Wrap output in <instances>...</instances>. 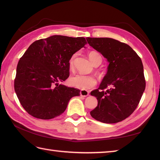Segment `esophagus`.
<instances>
[{
    "label": "esophagus",
    "mask_w": 160,
    "mask_h": 160,
    "mask_svg": "<svg viewBox=\"0 0 160 160\" xmlns=\"http://www.w3.org/2000/svg\"><path fill=\"white\" fill-rule=\"evenodd\" d=\"M80 96H81L86 97V96H89V91H87V90L82 89V90H80Z\"/></svg>",
    "instance_id": "1"
}]
</instances>
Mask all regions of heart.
<instances>
[{"mask_svg": "<svg viewBox=\"0 0 160 160\" xmlns=\"http://www.w3.org/2000/svg\"><path fill=\"white\" fill-rule=\"evenodd\" d=\"M77 56L76 53L73 54L69 60V67L70 69H73L74 65L75 59ZM89 58L91 62L93 64L94 66L100 65L102 62V57L99 53L96 52H90L89 53ZM97 83L96 79L92 76H88V75L77 74L73 76H71L69 79V84L71 86L78 88L80 89H89L93 87Z\"/></svg>", "mask_w": 160, "mask_h": 160, "instance_id": "heart-1", "label": "heart"}]
</instances>
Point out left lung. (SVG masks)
Returning <instances> with one entry per match:
<instances>
[{"label":"left lung","instance_id":"1","mask_svg":"<svg viewBox=\"0 0 160 160\" xmlns=\"http://www.w3.org/2000/svg\"><path fill=\"white\" fill-rule=\"evenodd\" d=\"M89 45L109 62L98 89L91 92L98 106L90 112L96 120L113 124L136 109L146 87L144 68L137 53L127 44L110 38H87Z\"/></svg>","mask_w":160,"mask_h":160}]
</instances>
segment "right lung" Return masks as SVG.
<instances>
[{"mask_svg":"<svg viewBox=\"0 0 160 160\" xmlns=\"http://www.w3.org/2000/svg\"><path fill=\"white\" fill-rule=\"evenodd\" d=\"M87 42L83 37L52 36L33 42L20 58L14 89L32 116L49 120L62 114L80 90L59 84L69 76V60Z\"/></svg>","mask_w":160,"mask_h":160,"instance_id":"right-lung-1","label":"right lung"}]
</instances>
